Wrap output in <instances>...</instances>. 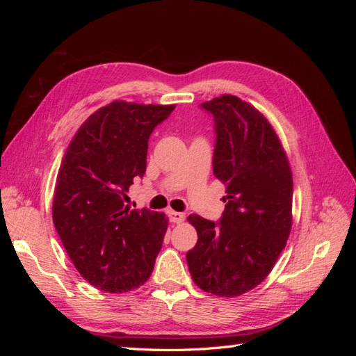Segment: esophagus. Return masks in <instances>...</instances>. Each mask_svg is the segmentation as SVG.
Returning <instances> with one entry per match:
<instances>
[{"instance_id": "obj_1", "label": "esophagus", "mask_w": 356, "mask_h": 356, "mask_svg": "<svg viewBox=\"0 0 356 356\" xmlns=\"http://www.w3.org/2000/svg\"><path fill=\"white\" fill-rule=\"evenodd\" d=\"M168 217H169V221L174 222V224H179V222L186 220V215L182 212H177V211H169Z\"/></svg>"}]
</instances>
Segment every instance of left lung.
Returning a JSON list of instances; mask_svg holds the SVG:
<instances>
[{
    "label": "left lung",
    "instance_id": "8db88e82",
    "mask_svg": "<svg viewBox=\"0 0 356 356\" xmlns=\"http://www.w3.org/2000/svg\"><path fill=\"white\" fill-rule=\"evenodd\" d=\"M200 106L215 122L212 168L227 187V203L218 222L188 217L197 243L187 264L203 291L238 297L264 281L286 245L293 174L275 129L251 104L222 95Z\"/></svg>",
    "mask_w": 356,
    "mask_h": 356
}]
</instances>
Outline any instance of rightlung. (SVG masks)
<instances>
[{"label":"right lung","mask_w":356,"mask_h":356,"mask_svg":"<svg viewBox=\"0 0 356 356\" xmlns=\"http://www.w3.org/2000/svg\"><path fill=\"white\" fill-rule=\"evenodd\" d=\"M175 105L114 101L89 115L62 159L53 222L79 273L106 293L144 285L163 243V212L131 209L129 187L143 178L148 139Z\"/></svg>","instance_id":"right-lung-1"}]
</instances>
